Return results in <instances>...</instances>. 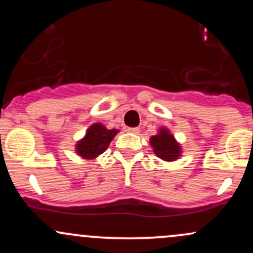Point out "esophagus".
Here are the masks:
<instances>
[{
  "instance_id": "1",
  "label": "esophagus",
  "mask_w": 253,
  "mask_h": 253,
  "mask_svg": "<svg viewBox=\"0 0 253 253\" xmlns=\"http://www.w3.org/2000/svg\"><path fill=\"white\" fill-rule=\"evenodd\" d=\"M127 130H128L129 133H133V134H138L140 129H139L138 127H129V128H127Z\"/></svg>"
}]
</instances>
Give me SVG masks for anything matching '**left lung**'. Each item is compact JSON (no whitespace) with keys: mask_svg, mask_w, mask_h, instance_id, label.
Returning <instances> with one entry per match:
<instances>
[{"mask_svg":"<svg viewBox=\"0 0 253 253\" xmlns=\"http://www.w3.org/2000/svg\"><path fill=\"white\" fill-rule=\"evenodd\" d=\"M150 144L156 156L163 161L172 162L181 156V146L168 128H161L158 134L151 136Z\"/></svg>","mask_w":253,"mask_h":253,"instance_id":"left-lung-1","label":"left lung"}]
</instances>
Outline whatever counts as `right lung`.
I'll return each instance as SVG.
<instances>
[{
    "mask_svg": "<svg viewBox=\"0 0 253 253\" xmlns=\"http://www.w3.org/2000/svg\"><path fill=\"white\" fill-rule=\"evenodd\" d=\"M118 132V129H107L102 124L91 125L85 136L76 145L77 155L84 159L96 158L107 150Z\"/></svg>",
    "mask_w": 253,
    "mask_h": 253,
    "instance_id": "1",
    "label": "right lung"
}]
</instances>
